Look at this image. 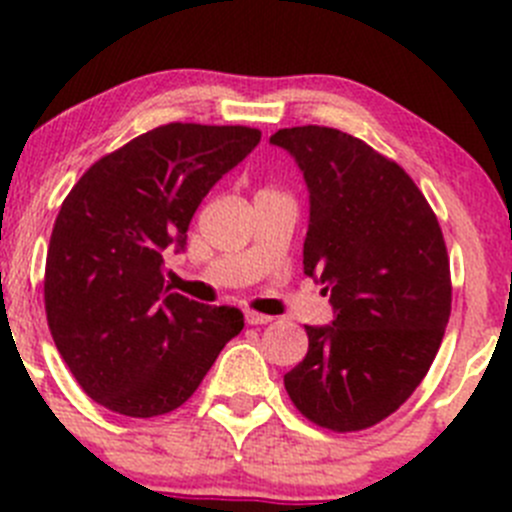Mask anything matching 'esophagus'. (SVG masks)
Here are the masks:
<instances>
[{
	"label": "esophagus",
	"instance_id": "esophagus-1",
	"mask_svg": "<svg viewBox=\"0 0 512 512\" xmlns=\"http://www.w3.org/2000/svg\"><path fill=\"white\" fill-rule=\"evenodd\" d=\"M245 321L250 323V326H267V323L272 321V315L257 313V310H245Z\"/></svg>",
	"mask_w": 512,
	"mask_h": 512
}]
</instances>
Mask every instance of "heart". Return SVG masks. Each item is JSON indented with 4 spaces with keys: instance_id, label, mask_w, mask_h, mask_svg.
Here are the masks:
<instances>
[{
    "instance_id": "obj_1",
    "label": "heart",
    "mask_w": 512,
    "mask_h": 512,
    "mask_svg": "<svg viewBox=\"0 0 512 512\" xmlns=\"http://www.w3.org/2000/svg\"><path fill=\"white\" fill-rule=\"evenodd\" d=\"M262 191H272V189H262Z\"/></svg>"
}]
</instances>
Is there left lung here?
<instances>
[{
	"label": "left lung",
	"mask_w": 512,
	"mask_h": 512,
	"mask_svg": "<svg viewBox=\"0 0 512 512\" xmlns=\"http://www.w3.org/2000/svg\"><path fill=\"white\" fill-rule=\"evenodd\" d=\"M270 143L310 191L303 270L331 293V326H305L308 353L285 374L295 409L331 432L384 422L414 394L452 310L437 214L396 161L338 128L295 126Z\"/></svg>",
	"instance_id": "1"
}]
</instances>
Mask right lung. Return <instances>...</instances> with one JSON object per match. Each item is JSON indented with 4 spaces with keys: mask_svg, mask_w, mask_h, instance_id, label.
<instances>
[{
    "mask_svg": "<svg viewBox=\"0 0 512 512\" xmlns=\"http://www.w3.org/2000/svg\"><path fill=\"white\" fill-rule=\"evenodd\" d=\"M247 126L166 123L95 161L62 202L45 265L52 341L85 394L116 414L179 409L245 328L232 305L164 285L209 189L260 143Z\"/></svg>",
    "mask_w": 512,
    "mask_h": 512,
    "instance_id": "add662e5",
    "label": "right lung"
}]
</instances>
